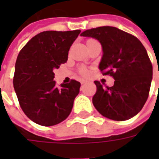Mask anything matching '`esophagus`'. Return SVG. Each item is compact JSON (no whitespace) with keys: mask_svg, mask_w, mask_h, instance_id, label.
Masks as SVG:
<instances>
[{"mask_svg":"<svg viewBox=\"0 0 159 159\" xmlns=\"http://www.w3.org/2000/svg\"><path fill=\"white\" fill-rule=\"evenodd\" d=\"M87 83V81H85V80H82V81H81V83H82V84H84V83Z\"/></svg>","mask_w":159,"mask_h":159,"instance_id":"esophagus-1","label":"esophagus"}]
</instances>
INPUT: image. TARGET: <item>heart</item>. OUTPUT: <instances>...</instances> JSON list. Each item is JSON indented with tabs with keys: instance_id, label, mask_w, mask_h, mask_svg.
Wrapping results in <instances>:
<instances>
[{
	"instance_id": "b5f03b06",
	"label": "heart",
	"mask_w": 159,
	"mask_h": 159,
	"mask_svg": "<svg viewBox=\"0 0 159 159\" xmlns=\"http://www.w3.org/2000/svg\"><path fill=\"white\" fill-rule=\"evenodd\" d=\"M81 74L83 75V76H87L88 74H89V71H88V70L85 69V68H83V69H81Z\"/></svg>"
}]
</instances>
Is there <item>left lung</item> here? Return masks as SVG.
Segmentation results:
<instances>
[{
	"instance_id": "1",
	"label": "left lung",
	"mask_w": 159,
	"mask_h": 159,
	"mask_svg": "<svg viewBox=\"0 0 159 159\" xmlns=\"http://www.w3.org/2000/svg\"><path fill=\"white\" fill-rule=\"evenodd\" d=\"M81 36L100 42L103 55L99 68L103 75L115 79L112 87L94 82V107L102 116L115 121L134 117L147 101L152 79V66L142 43L112 26L87 30Z\"/></svg>"
}]
</instances>
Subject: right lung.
<instances>
[{"mask_svg":"<svg viewBox=\"0 0 159 159\" xmlns=\"http://www.w3.org/2000/svg\"><path fill=\"white\" fill-rule=\"evenodd\" d=\"M80 32L43 31L30 40L18 55L14 90L23 111L39 125L61 123L72 110L81 83L71 80L58 88L53 70L67 61L70 48Z\"/></svg>","mask_w":159,"mask_h":159,"instance_id":"1","label":"right lung"}]
</instances>
